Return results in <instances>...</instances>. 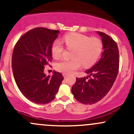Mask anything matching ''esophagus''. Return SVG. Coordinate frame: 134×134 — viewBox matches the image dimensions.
<instances>
[{"label": "esophagus", "mask_w": 134, "mask_h": 134, "mask_svg": "<svg viewBox=\"0 0 134 134\" xmlns=\"http://www.w3.org/2000/svg\"><path fill=\"white\" fill-rule=\"evenodd\" d=\"M63 76H64V78H67L68 77V74H63Z\"/></svg>", "instance_id": "1"}]
</instances>
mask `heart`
I'll list each match as a JSON object with an SVG mask.
<instances>
[{"label": "heart", "instance_id": "b5f03b06", "mask_svg": "<svg viewBox=\"0 0 134 134\" xmlns=\"http://www.w3.org/2000/svg\"><path fill=\"white\" fill-rule=\"evenodd\" d=\"M63 41L69 50H73L70 60H62L55 64L58 71L70 74L83 65L89 67L98 60L103 50V43L99 38H90L80 33L65 35ZM65 48L59 40L53 41L51 52L53 57L58 59L62 56Z\"/></svg>", "mask_w": 134, "mask_h": 134}]
</instances>
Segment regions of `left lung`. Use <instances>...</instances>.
Masks as SVG:
<instances>
[{"instance_id":"left-lung-1","label":"left lung","mask_w":134,"mask_h":134,"mask_svg":"<svg viewBox=\"0 0 134 134\" xmlns=\"http://www.w3.org/2000/svg\"><path fill=\"white\" fill-rule=\"evenodd\" d=\"M98 33L102 38V57L92 68L86 70L89 76L77 78L72 87L76 100L86 104L96 103L107 94L119 70V51L116 41L107 34Z\"/></svg>"}]
</instances>
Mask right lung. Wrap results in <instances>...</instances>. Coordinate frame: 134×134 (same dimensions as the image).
Returning <instances> with one entry per match:
<instances>
[{
  "mask_svg": "<svg viewBox=\"0 0 134 134\" xmlns=\"http://www.w3.org/2000/svg\"><path fill=\"white\" fill-rule=\"evenodd\" d=\"M59 31L36 27L24 33L17 41L12 57V69L17 86L27 99L43 104L55 99L64 77L60 72L52 76L44 73L50 65L53 41Z\"/></svg>",
  "mask_w": 134,
  "mask_h": 134,
  "instance_id": "obj_1",
  "label": "right lung"
}]
</instances>
